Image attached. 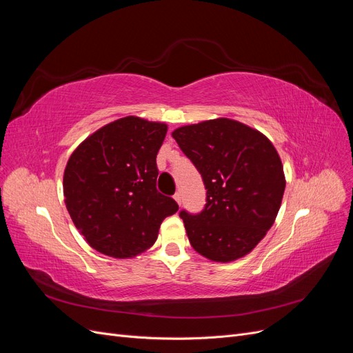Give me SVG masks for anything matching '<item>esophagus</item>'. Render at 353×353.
Masks as SVG:
<instances>
[{"label":"esophagus","mask_w":353,"mask_h":353,"mask_svg":"<svg viewBox=\"0 0 353 353\" xmlns=\"http://www.w3.org/2000/svg\"><path fill=\"white\" fill-rule=\"evenodd\" d=\"M174 199H175V201L178 203V205H181V193H179V191H178V193H175Z\"/></svg>","instance_id":"esophagus-1"}]
</instances>
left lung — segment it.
<instances>
[{
	"mask_svg": "<svg viewBox=\"0 0 353 353\" xmlns=\"http://www.w3.org/2000/svg\"><path fill=\"white\" fill-rule=\"evenodd\" d=\"M172 137L208 190L200 213L179 212L191 245L213 262L243 258L281 206L285 178L275 147L258 130L227 117L181 126Z\"/></svg>",
	"mask_w": 353,
	"mask_h": 353,
	"instance_id": "1",
	"label": "left lung"
}]
</instances>
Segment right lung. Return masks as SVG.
Listing matches in <instances>:
<instances>
[{"label":"right lung","instance_id":"right-lung-1","mask_svg":"<svg viewBox=\"0 0 353 353\" xmlns=\"http://www.w3.org/2000/svg\"><path fill=\"white\" fill-rule=\"evenodd\" d=\"M168 125L126 116L104 125L74 150L63 194L74 227L97 252L125 259L154 244L160 223L178 210L156 188V156Z\"/></svg>","mask_w":353,"mask_h":353}]
</instances>
